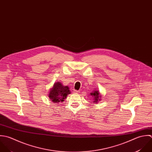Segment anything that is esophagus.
<instances>
[{
    "label": "esophagus",
    "instance_id": "34e87169",
    "mask_svg": "<svg viewBox=\"0 0 152 152\" xmlns=\"http://www.w3.org/2000/svg\"><path fill=\"white\" fill-rule=\"evenodd\" d=\"M72 92L74 93H78V91L75 90H73V91H72Z\"/></svg>",
    "mask_w": 152,
    "mask_h": 152
}]
</instances>
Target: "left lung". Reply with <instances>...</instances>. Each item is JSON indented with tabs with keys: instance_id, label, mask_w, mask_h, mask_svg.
<instances>
[{
	"instance_id": "left-lung-1",
	"label": "left lung",
	"mask_w": 152,
	"mask_h": 152,
	"mask_svg": "<svg viewBox=\"0 0 152 152\" xmlns=\"http://www.w3.org/2000/svg\"><path fill=\"white\" fill-rule=\"evenodd\" d=\"M91 96L92 97H93L94 102H97L98 101L101 100V95H100L99 91L96 90V89H95L92 93H91Z\"/></svg>"
}]
</instances>
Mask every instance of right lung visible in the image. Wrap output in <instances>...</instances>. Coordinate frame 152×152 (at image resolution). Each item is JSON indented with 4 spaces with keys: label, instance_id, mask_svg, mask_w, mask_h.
Returning a JSON list of instances; mask_svg holds the SVG:
<instances>
[{
    "label": "right lung",
    "instance_id": "add662e5",
    "mask_svg": "<svg viewBox=\"0 0 152 152\" xmlns=\"http://www.w3.org/2000/svg\"><path fill=\"white\" fill-rule=\"evenodd\" d=\"M70 93L71 91L68 86H64L61 82H57L50 90L48 97L52 102L57 103L64 101L67 95Z\"/></svg>",
    "mask_w": 152,
    "mask_h": 152
}]
</instances>
